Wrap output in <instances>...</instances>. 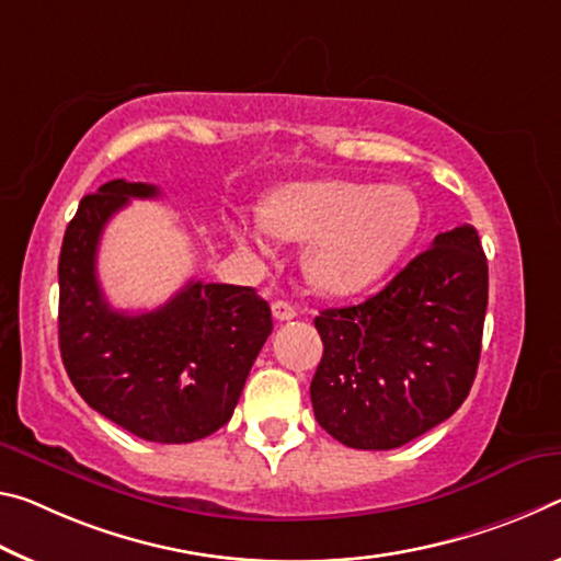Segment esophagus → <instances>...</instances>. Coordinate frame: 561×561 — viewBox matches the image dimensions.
Instances as JSON below:
<instances>
[{"instance_id":"esophagus-1","label":"esophagus","mask_w":561,"mask_h":561,"mask_svg":"<svg viewBox=\"0 0 561 561\" xmlns=\"http://www.w3.org/2000/svg\"><path fill=\"white\" fill-rule=\"evenodd\" d=\"M272 314H274V319H277V322H289V319L297 317V309L291 307L289 301L277 299V301H272Z\"/></svg>"}]
</instances>
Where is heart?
I'll return each instance as SVG.
<instances>
[{
  "mask_svg": "<svg viewBox=\"0 0 561 561\" xmlns=\"http://www.w3.org/2000/svg\"><path fill=\"white\" fill-rule=\"evenodd\" d=\"M422 207L397 184L352 180L291 182L264 199L252 234L266 229L291 242H309L305 272L324 295H354L392 270L414 242ZM249 229L237 225V237Z\"/></svg>",
  "mask_w": 561,
  "mask_h": 561,
  "instance_id": "heart-1",
  "label": "heart"
}]
</instances>
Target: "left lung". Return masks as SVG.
<instances>
[{
    "label": "left lung",
    "mask_w": 561,
    "mask_h": 561,
    "mask_svg": "<svg viewBox=\"0 0 561 561\" xmlns=\"http://www.w3.org/2000/svg\"><path fill=\"white\" fill-rule=\"evenodd\" d=\"M489 270L472 225L434 237L379 295L314 319L319 426L352 449H397L449 420L474 385Z\"/></svg>",
    "instance_id": "left-lung-1"
}]
</instances>
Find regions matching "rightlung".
<instances>
[{"label":"right lung","mask_w":561,"mask_h":561,"mask_svg":"<svg viewBox=\"0 0 561 561\" xmlns=\"http://www.w3.org/2000/svg\"><path fill=\"white\" fill-rule=\"evenodd\" d=\"M145 182L112 180L79 202L59 254V350L84 402L139 439L186 444L232 420L249 369L272 334L252 287L186 282L152 312H119L96 279V249Z\"/></svg>","instance_id":"obj_1"}]
</instances>
